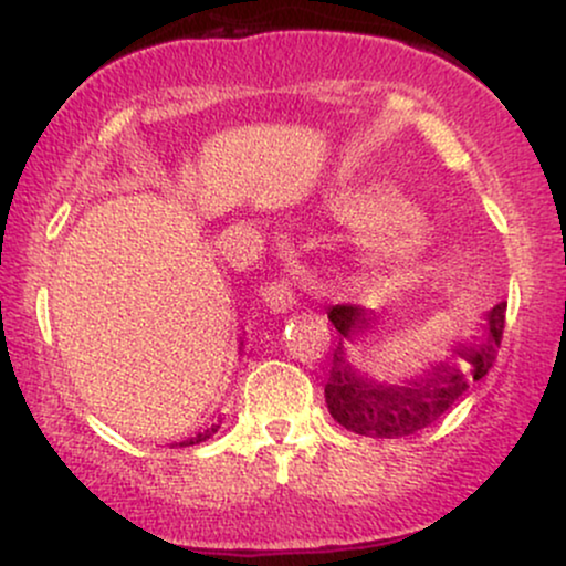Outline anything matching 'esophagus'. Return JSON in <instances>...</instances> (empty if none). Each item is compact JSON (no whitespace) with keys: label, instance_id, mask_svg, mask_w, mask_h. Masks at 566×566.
Masks as SVG:
<instances>
[{"label":"esophagus","instance_id":"34e87169","mask_svg":"<svg viewBox=\"0 0 566 566\" xmlns=\"http://www.w3.org/2000/svg\"><path fill=\"white\" fill-rule=\"evenodd\" d=\"M263 301L274 314H287V311L295 305V290H292L290 282H271L269 287L263 290Z\"/></svg>","mask_w":566,"mask_h":566}]
</instances>
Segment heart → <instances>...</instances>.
<instances>
[{
    "label": "heart",
    "mask_w": 566,
    "mask_h": 566,
    "mask_svg": "<svg viewBox=\"0 0 566 566\" xmlns=\"http://www.w3.org/2000/svg\"><path fill=\"white\" fill-rule=\"evenodd\" d=\"M337 210L365 231V258L369 265L391 274H407L423 265L437 250V233L426 220L412 216V207L386 184H369L337 199Z\"/></svg>",
    "instance_id": "1"
}]
</instances>
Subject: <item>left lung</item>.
<instances>
[{"label": "left lung", "mask_w": 566, "mask_h": 566, "mask_svg": "<svg viewBox=\"0 0 566 566\" xmlns=\"http://www.w3.org/2000/svg\"><path fill=\"white\" fill-rule=\"evenodd\" d=\"M327 316L343 335L324 386L329 415L343 428L361 437L401 439L437 423L469 391L473 380H482L490 373L503 337L505 303L486 311V324L476 335H471V340H452L447 346L450 356L431 359L428 367L396 382L361 373L348 354V343L375 333L378 327L375 311L359 305H333Z\"/></svg>", "instance_id": "8db88e82"}]
</instances>
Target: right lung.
Masks as SVG:
<instances>
[{
  "label": "right lung",
  "mask_w": 566,
  "mask_h": 566,
  "mask_svg": "<svg viewBox=\"0 0 566 566\" xmlns=\"http://www.w3.org/2000/svg\"><path fill=\"white\" fill-rule=\"evenodd\" d=\"M242 346H244V337L242 340H239V350H242ZM218 428H220V423H216V426H210L207 428V431H201V433H197V437H191V439H186V441H180V447H191V444H199V441H207L212 437V433H218ZM178 447V444H175Z\"/></svg>",
  "instance_id": "right-lung-1"
}]
</instances>
